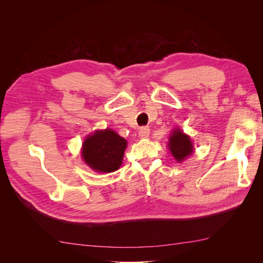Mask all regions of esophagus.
<instances>
[{
	"mask_svg": "<svg viewBox=\"0 0 263 263\" xmlns=\"http://www.w3.org/2000/svg\"><path fill=\"white\" fill-rule=\"evenodd\" d=\"M149 133H150V129L149 127H141V128L139 129V137L140 138H148L149 137Z\"/></svg>",
	"mask_w": 263,
	"mask_h": 263,
	"instance_id": "34e87169",
	"label": "esophagus"
}]
</instances>
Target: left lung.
Here are the masks:
<instances>
[{
    "mask_svg": "<svg viewBox=\"0 0 263 263\" xmlns=\"http://www.w3.org/2000/svg\"><path fill=\"white\" fill-rule=\"evenodd\" d=\"M168 148L178 162H182L186 157L192 155L194 151L191 138L179 128L174 129L170 135Z\"/></svg>",
    "mask_w": 263,
    "mask_h": 263,
    "instance_id": "obj_1",
    "label": "left lung"
}]
</instances>
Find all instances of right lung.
<instances>
[{"instance_id":"add662e5","label":"right lung","mask_w":263,"mask_h":263,"mask_svg":"<svg viewBox=\"0 0 263 263\" xmlns=\"http://www.w3.org/2000/svg\"><path fill=\"white\" fill-rule=\"evenodd\" d=\"M127 141L114 130H97L85 138L82 145V158L97 172L116 171L123 162Z\"/></svg>"}]
</instances>
